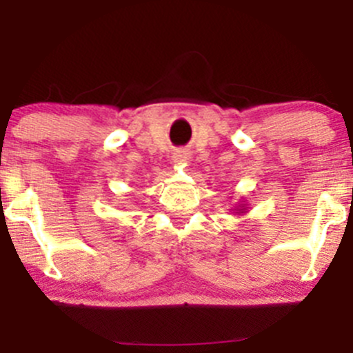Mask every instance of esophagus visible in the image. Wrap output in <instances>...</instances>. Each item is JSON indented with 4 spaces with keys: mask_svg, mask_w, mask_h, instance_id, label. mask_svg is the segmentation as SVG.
<instances>
[{
    "mask_svg": "<svg viewBox=\"0 0 353 353\" xmlns=\"http://www.w3.org/2000/svg\"><path fill=\"white\" fill-rule=\"evenodd\" d=\"M174 163L176 164H188L189 163V152H185V151H176L174 152Z\"/></svg>",
    "mask_w": 353,
    "mask_h": 353,
    "instance_id": "34e87169",
    "label": "esophagus"
}]
</instances>
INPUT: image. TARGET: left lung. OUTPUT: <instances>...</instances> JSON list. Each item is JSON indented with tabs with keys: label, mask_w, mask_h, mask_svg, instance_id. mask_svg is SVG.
<instances>
[{
	"label": "left lung",
	"mask_w": 353,
	"mask_h": 353,
	"mask_svg": "<svg viewBox=\"0 0 353 353\" xmlns=\"http://www.w3.org/2000/svg\"><path fill=\"white\" fill-rule=\"evenodd\" d=\"M247 209H249V208H247V204H245V202L242 201V204L239 205V208L234 209V210H237V216H242V214H245V212H247Z\"/></svg>",
	"instance_id": "left-lung-1"
}]
</instances>
